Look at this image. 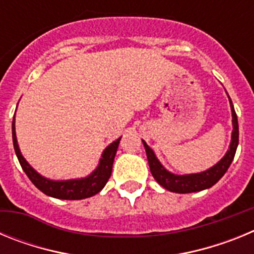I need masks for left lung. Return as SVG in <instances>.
<instances>
[{
	"label": "left lung",
	"instance_id": "8db88e82",
	"mask_svg": "<svg viewBox=\"0 0 254 254\" xmlns=\"http://www.w3.org/2000/svg\"><path fill=\"white\" fill-rule=\"evenodd\" d=\"M229 96V95H228ZM229 103H230V108H232V117H233V132H232V141L229 145V149L226 154L224 155L223 159L217 161L214 167L208 168L207 170L201 173H192V174H174V173L169 172L168 169L163 167V164L159 161L156 158L155 152L152 151L151 147L147 145L145 141L142 140L143 146L146 150L147 161H149L150 172H151L152 177L155 181L158 182L161 187L165 190H170V192H176V193H192V192H199V190H207V188L212 187L215 183L220 181V178L226 173L229 169L230 164H232L233 159H234L235 151H237L238 142H239V127H238V118L237 113L233 107L232 99L229 96Z\"/></svg>",
	"mask_w": 254,
	"mask_h": 254
}]
</instances>
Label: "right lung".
<instances>
[{"mask_svg": "<svg viewBox=\"0 0 254 254\" xmlns=\"http://www.w3.org/2000/svg\"><path fill=\"white\" fill-rule=\"evenodd\" d=\"M12 141L13 149L16 152V156L19 159V163L21 165L22 170L25 172L33 185L42 190L44 194L51 197H55L58 199H84L87 197L95 196L107 185L108 179L111 178L112 168H113L114 156H116L117 149L120 145L121 137L108 145L104 149L100 158L99 164L94 172L85 178L77 179H67V181H53L43 177L37 172L30 164L25 160L20 151L19 143H17L16 132H15V117L12 120Z\"/></svg>", "mask_w": 254, "mask_h": 254, "instance_id": "right-lung-1", "label": "right lung"}]
</instances>
